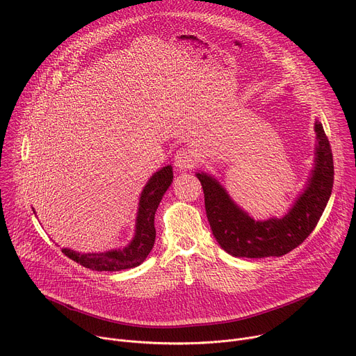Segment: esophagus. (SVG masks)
<instances>
[{
	"label": "esophagus",
	"instance_id": "34e87169",
	"mask_svg": "<svg viewBox=\"0 0 356 356\" xmlns=\"http://www.w3.org/2000/svg\"><path fill=\"white\" fill-rule=\"evenodd\" d=\"M175 166L180 170H190L195 166V158L191 149L181 147L175 155Z\"/></svg>",
	"mask_w": 356,
	"mask_h": 356
}]
</instances>
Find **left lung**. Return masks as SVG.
<instances>
[{
	"mask_svg": "<svg viewBox=\"0 0 356 356\" xmlns=\"http://www.w3.org/2000/svg\"><path fill=\"white\" fill-rule=\"evenodd\" d=\"M317 158L307 190L283 218L255 221L239 210L227 191L206 173H197L204 191L211 231L221 248L235 258L283 257L297 248L316 228L330 200L334 184V162L330 140L316 121Z\"/></svg>",
	"mask_w": 356,
	"mask_h": 356,
	"instance_id": "left-lung-1",
	"label": "left lung"
}]
</instances>
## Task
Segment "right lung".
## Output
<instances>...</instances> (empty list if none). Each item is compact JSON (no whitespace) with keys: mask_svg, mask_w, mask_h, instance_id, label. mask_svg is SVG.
I'll list each match as a JSON object with an SVG mask.
<instances>
[{"mask_svg":"<svg viewBox=\"0 0 356 356\" xmlns=\"http://www.w3.org/2000/svg\"><path fill=\"white\" fill-rule=\"evenodd\" d=\"M172 181V166H165L150 177L140 194L135 238L127 248L104 253H77L70 249H62V252L72 261L97 272H117L140 265L154 248L156 238L155 214Z\"/></svg>","mask_w":356,"mask_h":356,"instance_id":"right-lung-1","label":"right lung"}]
</instances>
